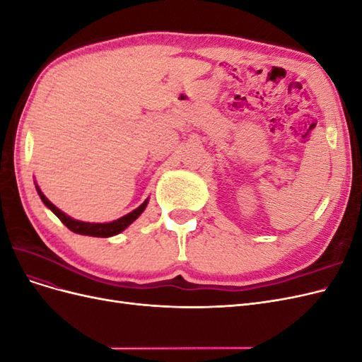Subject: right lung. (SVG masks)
I'll return each mask as SVG.
<instances>
[{"label": "right lung", "instance_id": "right-lung-1", "mask_svg": "<svg viewBox=\"0 0 362 362\" xmlns=\"http://www.w3.org/2000/svg\"><path fill=\"white\" fill-rule=\"evenodd\" d=\"M36 189H37V193L40 196V199L43 201V204H45L49 208V210L60 218L63 225H66L71 229V231L75 233V234L90 235V237H112V235H116L119 233H122L128 225L133 223L136 218L141 213H144V210L146 208V204H148V201H145L139 208H136L134 211H131L127 216L120 217V218H117V221H113L110 223H87V222L75 221V218H71L69 216H66L63 211H60L56 205L51 204L45 198V194L40 192V189L37 187V185H36Z\"/></svg>", "mask_w": 362, "mask_h": 362}]
</instances>
